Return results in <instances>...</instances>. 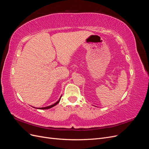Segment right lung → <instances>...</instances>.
<instances>
[{
	"label": "right lung",
	"instance_id": "add662e5",
	"mask_svg": "<svg viewBox=\"0 0 149 149\" xmlns=\"http://www.w3.org/2000/svg\"><path fill=\"white\" fill-rule=\"evenodd\" d=\"M61 96H61V97H60V98L59 99V100H58L56 102H55V104H52V105H50V106H47V107H39V108H37V109H50V108H52V107H54L55 106H56V104H58V103H59V102H60V100H61ZM35 108H36V107H35Z\"/></svg>",
	"mask_w": 149,
	"mask_h": 149
}]
</instances>
